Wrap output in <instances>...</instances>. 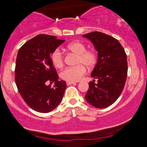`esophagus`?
<instances>
[{
    "mask_svg": "<svg viewBox=\"0 0 147 147\" xmlns=\"http://www.w3.org/2000/svg\"><path fill=\"white\" fill-rule=\"evenodd\" d=\"M76 84V82H67V85H70V84Z\"/></svg>",
    "mask_w": 147,
    "mask_h": 147,
    "instance_id": "esophagus-1",
    "label": "esophagus"
}]
</instances>
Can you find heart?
<instances>
[{
  "label": "heart",
  "mask_w": 147,
  "mask_h": 147,
  "mask_svg": "<svg viewBox=\"0 0 147 147\" xmlns=\"http://www.w3.org/2000/svg\"><path fill=\"white\" fill-rule=\"evenodd\" d=\"M67 50L77 55L75 64L77 65L64 69L60 77L67 82H78L87 72L85 66L92 68L97 63V53L94 49H86L85 44L81 41H74L68 44ZM51 61L56 68L60 69L64 65V57L59 49H56L51 54Z\"/></svg>",
  "instance_id": "1"
}]
</instances>
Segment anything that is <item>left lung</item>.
<instances>
[{
	"mask_svg": "<svg viewBox=\"0 0 147 147\" xmlns=\"http://www.w3.org/2000/svg\"><path fill=\"white\" fill-rule=\"evenodd\" d=\"M90 40L98 52L97 64L91 77L95 80L89 83L85 100L97 108H106L121 94L127 77V55L119 41L101 32L83 35Z\"/></svg>",
	"mask_w": 147,
	"mask_h": 147,
	"instance_id": "8db88e82",
	"label": "left lung"
}]
</instances>
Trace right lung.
<instances>
[{"instance_id": "obj_1", "label": "right lung", "mask_w": 147, "mask_h": 147, "mask_svg": "<svg viewBox=\"0 0 147 147\" xmlns=\"http://www.w3.org/2000/svg\"><path fill=\"white\" fill-rule=\"evenodd\" d=\"M64 42L53 35L40 34L27 41L18 52L16 84L23 100L36 112H51L64 95L67 84L58 80L50 58V54ZM48 82H55L54 86H47Z\"/></svg>"}]
</instances>
